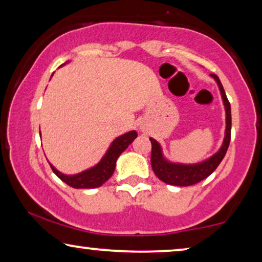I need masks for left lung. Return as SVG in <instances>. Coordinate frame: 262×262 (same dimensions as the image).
Instances as JSON below:
<instances>
[{
	"label": "left lung",
	"mask_w": 262,
	"mask_h": 262,
	"mask_svg": "<svg viewBox=\"0 0 262 262\" xmlns=\"http://www.w3.org/2000/svg\"><path fill=\"white\" fill-rule=\"evenodd\" d=\"M211 77L214 78L217 82L218 88L221 91L222 99H223L224 108H225V136L223 144L221 149L209 159L203 161L199 163L193 164H184V163H173L169 162L162 154V148H161L160 143L155 141L154 138H149L151 142V168L156 177L161 181L166 182L168 185L173 186H191L198 184L204 179H206L216 170V168L220 166L222 160L224 159L227 150L229 148V143H230V135H231V108L230 102L225 95L224 88L222 85L220 78L217 75L211 74Z\"/></svg>",
	"instance_id": "8db88e82"
}]
</instances>
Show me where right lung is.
Returning a JSON list of instances; mask_svg holds the SVG:
<instances>
[{"mask_svg":"<svg viewBox=\"0 0 262 262\" xmlns=\"http://www.w3.org/2000/svg\"><path fill=\"white\" fill-rule=\"evenodd\" d=\"M137 137V132L130 131L126 134L119 136L112 142L110 145L108 150H107L105 155L101 159V161L94 167L89 168L87 170L81 171V173L75 175H66L60 173L56 169L55 167L50 163L51 169L57 177H58L63 182L69 185L70 187L74 188H96L100 187L102 184L108 180L114 173L116 169V163L118 157L120 154L125 151L128 145L135 141Z\"/></svg>","mask_w":262,"mask_h":262,"instance_id":"obj_1","label":"right lung"}]
</instances>
